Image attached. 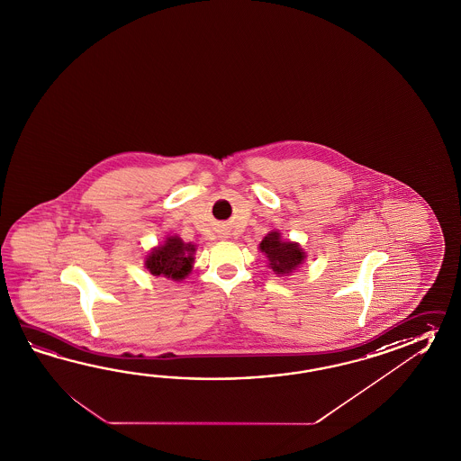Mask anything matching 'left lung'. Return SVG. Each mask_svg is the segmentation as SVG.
I'll list each match as a JSON object with an SVG mask.
<instances>
[{"mask_svg":"<svg viewBox=\"0 0 461 461\" xmlns=\"http://www.w3.org/2000/svg\"><path fill=\"white\" fill-rule=\"evenodd\" d=\"M259 249L267 256L269 267L279 276H285L293 269H296L306 258L296 243L281 241V235L277 231H271L269 235L265 236Z\"/></svg>","mask_w":461,"mask_h":461,"instance_id":"obj_1","label":"left lung"}]
</instances>
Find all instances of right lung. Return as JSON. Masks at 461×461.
Here are the masks:
<instances>
[{"label":"right lung","instance_id":"obj_1","mask_svg":"<svg viewBox=\"0 0 461 461\" xmlns=\"http://www.w3.org/2000/svg\"><path fill=\"white\" fill-rule=\"evenodd\" d=\"M194 253V245L184 243L178 236H170L165 245L155 248L149 255L145 267L154 276L184 279L192 271Z\"/></svg>","mask_w":461,"mask_h":461}]
</instances>
